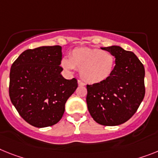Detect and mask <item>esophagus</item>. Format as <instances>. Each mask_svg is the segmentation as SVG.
<instances>
[{
	"label": "esophagus",
	"instance_id": "34e87169",
	"mask_svg": "<svg viewBox=\"0 0 158 158\" xmlns=\"http://www.w3.org/2000/svg\"><path fill=\"white\" fill-rule=\"evenodd\" d=\"M78 84H79V86H80V87L85 85V83H83V81H81V80H78Z\"/></svg>",
	"mask_w": 158,
	"mask_h": 158
}]
</instances>
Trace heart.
Here are the masks:
<instances>
[{"label":"heart","instance_id":"heart-1","mask_svg":"<svg viewBox=\"0 0 158 158\" xmlns=\"http://www.w3.org/2000/svg\"><path fill=\"white\" fill-rule=\"evenodd\" d=\"M115 63V57L109 51L82 47L73 50L70 59H63L61 66L66 70L77 69L80 71V75L84 81L97 83L109 78Z\"/></svg>","mask_w":158,"mask_h":158}]
</instances>
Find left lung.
I'll use <instances>...</instances> for the list:
<instances>
[{
    "label": "left lung",
    "instance_id": "1",
    "mask_svg": "<svg viewBox=\"0 0 158 158\" xmlns=\"http://www.w3.org/2000/svg\"><path fill=\"white\" fill-rule=\"evenodd\" d=\"M116 65L108 79L87 85V108L95 122L105 126L124 124L138 109L145 94L144 67L136 54L117 46L103 47Z\"/></svg>",
    "mask_w": 158,
    "mask_h": 158
}]
</instances>
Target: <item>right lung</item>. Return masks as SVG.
Segmentation results:
<instances>
[{
	"mask_svg": "<svg viewBox=\"0 0 158 158\" xmlns=\"http://www.w3.org/2000/svg\"><path fill=\"white\" fill-rule=\"evenodd\" d=\"M61 60L60 46H41L25 50L12 64L9 97L20 116L33 126L57 124L78 87L75 78L62 76Z\"/></svg>",
	"mask_w": 158,
	"mask_h": 158,
	"instance_id": "1",
	"label": "right lung"
}]
</instances>
